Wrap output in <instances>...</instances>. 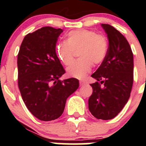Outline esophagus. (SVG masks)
<instances>
[{"mask_svg": "<svg viewBox=\"0 0 146 146\" xmlns=\"http://www.w3.org/2000/svg\"><path fill=\"white\" fill-rule=\"evenodd\" d=\"M85 85V82L84 81H80V86H84Z\"/></svg>", "mask_w": 146, "mask_h": 146, "instance_id": "obj_1", "label": "esophagus"}]
</instances>
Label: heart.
<instances>
[{
	"instance_id": "1",
	"label": "heart",
	"mask_w": 146,
	"mask_h": 146,
	"mask_svg": "<svg viewBox=\"0 0 146 146\" xmlns=\"http://www.w3.org/2000/svg\"><path fill=\"white\" fill-rule=\"evenodd\" d=\"M78 50L80 58L67 69V74L82 79L91 72L93 65H99L105 60L109 50L108 38L93 30H74L67 34L66 42L56 46L58 58L66 66L73 63L74 52Z\"/></svg>"
}]
</instances>
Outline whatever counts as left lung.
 Masks as SVG:
<instances>
[{"label": "left lung", "mask_w": 146, "mask_h": 146, "mask_svg": "<svg viewBox=\"0 0 146 146\" xmlns=\"http://www.w3.org/2000/svg\"><path fill=\"white\" fill-rule=\"evenodd\" d=\"M109 40L106 58L91 77L93 93L88 108L97 119L115 118L127 103L133 84V53L126 38L108 24H102Z\"/></svg>", "instance_id": "left-lung-1"}]
</instances>
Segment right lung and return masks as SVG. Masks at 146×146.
Returning <instances> with one entry per match:
<instances>
[{"label":"right lung","instance_id":"obj_1","mask_svg":"<svg viewBox=\"0 0 146 146\" xmlns=\"http://www.w3.org/2000/svg\"><path fill=\"white\" fill-rule=\"evenodd\" d=\"M63 30L43 27L27 34L17 55L18 86L27 108L40 121L57 119L79 80H59L65 73L55 52Z\"/></svg>","mask_w":146,"mask_h":146}]
</instances>
